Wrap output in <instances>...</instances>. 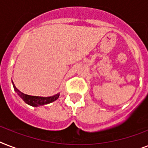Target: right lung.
Returning <instances> with one entry per match:
<instances>
[{
  "label": "right lung",
  "instance_id": "add662e5",
  "mask_svg": "<svg viewBox=\"0 0 148 148\" xmlns=\"http://www.w3.org/2000/svg\"><path fill=\"white\" fill-rule=\"evenodd\" d=\"M13 84V87L14 89L16 91L18 96L23 100L26 103L29 105L32 106V107H39V106H43L45 104H48L50 103H52L53 101H55L60 96V93H58L57 95H53V96H50V97H40V96H31V95H25L21 91H20L17 89L15 85Z\"/></svg>",
  "mask_w": 148,
  "mask_h": 148
}]
</instances>
